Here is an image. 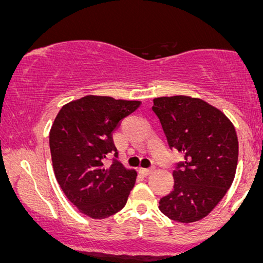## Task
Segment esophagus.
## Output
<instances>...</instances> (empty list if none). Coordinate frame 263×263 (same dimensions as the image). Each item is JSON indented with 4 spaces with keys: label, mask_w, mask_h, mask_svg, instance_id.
<instances>
[{
    "label": "esophagus",
    "mask_w": 263,
    "mask_h": 263,
    "mask_svg": "<svg viewBox=\"0 0 263 263\" xmlns=\"http://www.w3.org/2000/svg\"><path fill=\"white\" fill-rule=\"evenodd\" d=\"M153 171L154 168H140V173L146 177V176H149L151 173H153Z\"/></svg>",
    "instance_id": "1"
}]
</instances>
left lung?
<instances>
[{"label":"left lung","mask_w":263,"mask_h":263,"mask_svg":"<svg viewBox=\"0 0 263 263\" xmlns=\"http://www.w3.org/2000/svg\"><path fill=\"white\" fill-rule=\"evenodd\" d=\"M171 149L185 160L173 171V191L159 201L163 215L180 223L206 217L233 184L238 140L231 121L215 106L190 96L153 100Z\"/></svg>","instance_id":"obj_1"}]
</instances>
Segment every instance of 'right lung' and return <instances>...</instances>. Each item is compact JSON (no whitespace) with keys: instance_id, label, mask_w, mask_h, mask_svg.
<instances>
[{"instance_id":"add662e5","label":"right lung","mask_w":263,"mask_h":263,"mask_svg":"<svg viewBox=\"0 0 263 263\" xmlns=\"http://www.w3.org/2000/svg\"><path fill=\"white\" fill-rule=\"evenodd\" d=\"M140 104L89 95L64 105L52 124L49 149L57 181L67 199L91 218L104 219L122 210L134 187L138 173L116 160L112 133ZM111 154L116 159L105 167Z\"/></svg>"}]
</instances>
